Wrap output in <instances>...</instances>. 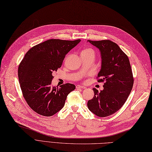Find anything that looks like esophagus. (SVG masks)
Returning <instances> with one entry per match:
<instances>
[{
  "instance_id": "obj_1",
  "label": "esophagus",
  "mask_w": 152,
  "mask_h": 152,
  "mask_svg": "<svg viewBox=\"0 0 152 152\" xmlns=\"http://www.w3.org/2000/svg\"><path fill=\"white\" fill-rule=\"evenodd\" d=\"M76 88L77 89H86V87L85 86H80V85H77L76 86Z\"/></svg>"
}]
</instances>
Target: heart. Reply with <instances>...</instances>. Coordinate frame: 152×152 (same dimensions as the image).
Wrapping results in <instances>:
<instances>
[{"label":"heart","mask_w":152,"mask_h":152,"mask_svg":"<svg viewBox=\"0 0 152 152\" xmlns=\"http://www.w3.org/2000/svg\"><path fill=\"white\" fill-rule=\"evenodd\" d=\"M94 54V50L91 48H86L83 50H82L81 54Z\"/></svg>","instance_id":"b5f03b06"}]
</instances>
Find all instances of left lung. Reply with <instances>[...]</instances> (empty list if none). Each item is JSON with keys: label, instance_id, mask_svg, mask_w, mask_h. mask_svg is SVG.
Masks as SVG:
<instances>
[{"label": "left lung", "instance_id": "8db88e82", "mask_svg": "<svg viewBox=\"0 0 152 152\" xmlns=\"http://www.w3.org/2000/svg\"><path fill=\"white\" fill-rule=\"evenodd\" d=\"M89 42L98 48L102 56L98 82H104L103 90L93 89V98L87 102L91 112L99 117L117 112L125 103L132 90L133 77L129 59L118 45L110 40Z\"/></svg>", "mask_w": 152, "mask_h": 152}]
</instances>
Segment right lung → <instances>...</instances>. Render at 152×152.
Segmentation results:
<instances>
[{
	"mask_svg": "<svg viewBox=\"0 0 152 152\" xmlns=\"http://www.w3.org/2000/svg\"><path fill=\"white\" fill-rule=\"evenodd\" d=\"M80 40L49 39L32 47L18 66V79L23 96L37 113L50 117L65 105L68 94L75 86L66 83L52 87L53 73L62 65L66 54Z\"/></svg>",
	"mask_w": 152,
	"mask_h": 152,
	"instance_id": "add662e5",
	"label": "right lung"
}]
</instances>
